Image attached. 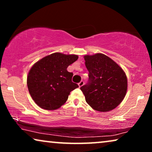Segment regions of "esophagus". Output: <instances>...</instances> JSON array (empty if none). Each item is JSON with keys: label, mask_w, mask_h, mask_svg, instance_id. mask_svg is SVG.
Here are the masks:
<instances>
[{"label": "esophagus", "mask_w": 152, "mask_h": 152, "mask_svg": "<svg viewBox=\"0 0 152 152\" xmlns=\"http://www.w3.org/2000/svg\"><path fill=\"white\" fill-rule=\"evenodd\" d=\"M84 84V81H81V82L78 84L79 86H80V87H82Z\"/></svg>", "instance_id": "obj_1"}]
</instances>
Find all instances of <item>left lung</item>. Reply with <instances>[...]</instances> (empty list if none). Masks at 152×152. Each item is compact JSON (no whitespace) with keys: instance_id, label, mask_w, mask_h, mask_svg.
Here are the masks:
<instances>
[{"instance_id":"1","label":"left lung","mask_w":152,"mask_h":152,"mask_svg":"<svg viewBox=\"0 0 152 152\" xmlns=\"http://www.w3.org/2000/svg\"><path fill=\"white\" fill-rule=\"evenodd\" d=\"M88 82L81 87L86 102L95 111L107 112L117 107L125 97L127 78L113 60L104 54L85 55Z\"/></svg>"}]
</instances>
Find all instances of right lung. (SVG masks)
<instances>
[{"mask_svg":"<svg viewBox=\"0 0 152 152\" xmlns=\"http://www.w3.org/2000/svg\"><path fill=\"white\" fill-rule=\"evenodd\" d=\"M78 59L75 55L55 53L35 63L29 71L27 84L29 93L39 107L55 110L67 101L72 91L79 86L72 82V72L67 70Z\"/></svg>","mask_w":152,"mask_h":152,"instance_id":"obj_1","label":"right lung"}]
</instances>
